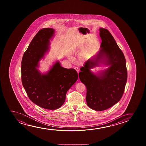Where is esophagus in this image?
<instances>
[{
	"label": "esophagus",
	"instance_id": "34e87169",
	"mask_svg": "<svg viewBox=\"0 0 146 146\" xmlns=\"http://www.w3.org/2000/svg\"><path fill=\"white\" fill-rule=\"evenodd\" d=\"M74 69L76 70V71L77 72V73H79V69H78V67H74Z\"/></svg>",
	"mask_w": 146,
	"mask_h": 146
}]
</instances>
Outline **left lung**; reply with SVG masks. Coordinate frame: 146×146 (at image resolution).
Masks as SVG:
<instances>
[{
    "mask_svg": "<svg viewBox=\"0 0 146 146\" xmlns=\"http://www.w3.org/2000/svg\"><path fill=\"white\" fill-rule=\"evenodd\" d=\"M102 39L98 54L86 61L80 68V81L87 89L86 102L89 107L98 111L106 110L118 103L124 93L127 70L124 54L113 36L106 29L100 28ZM110 67L99 75L90 71L99 62Z\"/></svg>",
    "mask_w": 146,
    "mask_h": 146,
    "instance_id": "obj_1",
    "label": "left lung"
}]
</instances>
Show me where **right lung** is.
<instances>
[{"instance_id":"1","label":"right lung","mask_w":146,"mask_h":146,"mask_svg":"<svg viewBox=\"0 0 146 146\" xmlns=\"http://www.w3.org/2000/svg\"><path fill=\"white\" fill-rule=\"evenodd\" d=\"M54 29L39 30L24 52L21 61V80L30 100L41 108L55 110L64 104L66 93L78 79L74 69L62 67L58 61L50 71L41 74L37 67L48 49Z\"/></svg>"}]
</instances>
